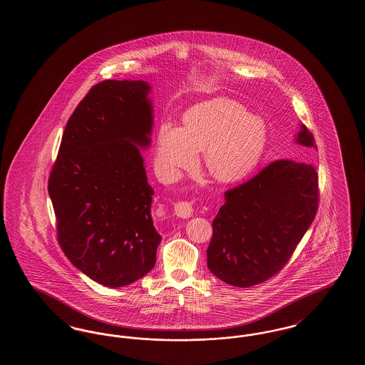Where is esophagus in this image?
Instances as JSON below:
<instances>
[{"mask_svg": "<svg viewBox=\"0 0 365 365\" xmlns=\"http://www.w3.org/2000/svg\"><path fill=\"white\" fill-rule=\"evenodd\" d=\"M173 209H175L176 216L181 217V219H189L193 215V207L187 201H178L175 204Z\"/></svg>", "mask_w": 365, "mask_h": 365, "instance_id": "1", "label": "esophagus"}]
</instances>
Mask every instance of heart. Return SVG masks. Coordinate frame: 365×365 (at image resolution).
<instances>
[{"mask_svg": "<svg viewBox=\"0 0 365 365\" xmlns=\"http://www.w3.org/2000/svg\"><path fill=\"white\" fill-rule=\"evenodd\" d=\"M267 140L260 117L230 98L219 97L192 106L184 128L164 123L158 129L156 164L158 175L176 180L182 169L193 167L204 149L205 170L220 182L247 176L257 164Z\"/></svg>", "mask_w": 365, "mask_h": 365, "instance_id": "heart-1", "label": "heart"}]
</instances>
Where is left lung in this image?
Returning <instances> with one entry per match:
<instances>
[{
  "label": "left lung",
  "mask_w": 365,
  "mask_h": 365,
  "mask_svg": "<svg viewBox=\"0 0 365 365\" xmlns=\"http://www.w3.org/2000/svg\"><path fill=\"white\" fill-rule=\"evenodd\" d=\"M294 140L317 149L305 125ZM317 207L319 176L312 164L291 158L273 161L225 192V204L212 222L209 271L240 288L267 282L291 259Z\"/></svg>",
  "instance_id": "8db88e82"
}]
</instances>
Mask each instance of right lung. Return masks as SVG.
Returning <instances> with one entry per match:
<instances>
[{
  "label": "right lung",
  "instance_id": "obj_1",
  "mask_svg": "<svg viewBox=\"0 0 365 365\" xmlns=\"http://www.w3.org/2000/svg\"><path fill=\"white\" fill-rule=\"evenodd\" d=\"M149 92L145 81L94 85L66 123L48 181L65 256L109 288L152 271L161 241L140 153L150 145Z\"/></svg>",
  "mask_w": 365,
  "mask_h": 365
}]
</instances>
